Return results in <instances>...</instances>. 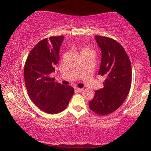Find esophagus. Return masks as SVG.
<instances>
[{"label":"esophagus","instance_id":"34e87169","mask_svg":"<svg viewBox=\"0 0 151 151\" xmlns=\"http://www.w3.org/2000/svg\"><path fill=\"white\" fill-rule=\"evenodd\" d=\"M75 90H76L77 92H82V91H84V88H80L76 87V88H75Z\"/></svg>","mask_w":151,"mask_h":151}]
</instances>
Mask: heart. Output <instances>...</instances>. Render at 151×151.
<instances>
[{"label": "heart", "mask_w": 151, "mask_h": 151, "mask_svg": "<svg viewBox=\"0 0 151 151\" xmlns=\"http://www.w3.org/2000/svg\"><path fill=\"white\" fill-rule=\"evenodd\" d=\"M89 50H91V49L87 47H83L81 48V52H82V51H89Z\"/></svg>", "instance_id": "heart-1"}]
</instances>
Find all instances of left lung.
<instances>
[{"mask_svg": "<svg viewBox=\"0 0 151 151\" xmlns=\"http://www.w3.org/2000/svg\"><path fill=\"white\" fill-rule=\"evenodd\" d=\"M102 50V60L98 75L104 76V87L95 92L88 102L92 111L106 115L116 111L127 98L132 82L131 61L123 47L114 39L96 36Z\"/></svg>", "mask_w": 151, "mask_h": 151, "instance_id": "1", "label": "left lung"}]
</instances>
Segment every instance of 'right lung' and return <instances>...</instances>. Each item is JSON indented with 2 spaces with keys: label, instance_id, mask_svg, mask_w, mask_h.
Instances as JSON below:
<instances>
[{
  "label": "right lung",
  "instance_id": "right-lung-1",
  "mask_svg": "<svg viewBox=\"0 0 151 151\" xmlns=\"http://www.w3.org/2000/svg\"><path fill=\"white\" fill-rule=\"evenodd\" d=\"M63 36L40 40L29 53L24 67V78L28 95L35 105L49 114H56L68 106L74 88L54 82L50 74L60 60L59 50Z\"/></svg>",
  "mask_w": 151,
  "mask_h": 151
}]
</instances>
